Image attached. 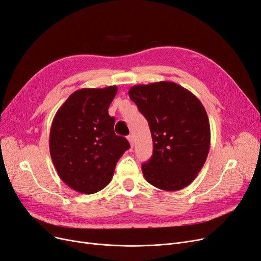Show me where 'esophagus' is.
Listing matches in <instances>:
<instances>
[{
  "instance_id": "obj_1",
  "label": "esophagus",
  "mask_w": 261,
  "mask_h": 261,
  "mask_svg": "<svg viewBox=\"0 0 261 261\" xmlns=\"http://www.w3.org/2000/svg\"><path fill=\"white\" fill-rule=\"evenodd\" d=\"M127 139H128V141H129L131 147H133V146H134V138H133V135H128Z\"/></svg>"
}]
</instances>
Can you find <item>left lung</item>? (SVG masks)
<instances>
[{
    "mask_svg": "<svg viewBox=\"0 0 261 261\" xmlns=\"http://www.w3.org/2000/svg\"><path fill=\"white\" fill-rule=\"evenodd\" d=\"M129 97L149 123L153 152L142 165L145 179L164 191L193 181L207 160L210 124L199 99L174 82L135 85Z\"/></svg>",
    "mask_w": 261,
    "mask_h": 261,
    "instance_id": "8db88e82",
    "label": "left lung"
}]
</instances>
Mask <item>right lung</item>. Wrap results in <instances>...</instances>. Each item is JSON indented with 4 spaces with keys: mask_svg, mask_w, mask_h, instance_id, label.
I'll list each match as a JSON object with an SVG mask.
<instances>
[{
    "mask_svg": "<svg viewBox=\"0 0 261 261\" xmlns=\"http://www.w3.org/2000/svg\"><path fill=\"white\" fill-rule=\"evenodd\" d=\"M117 86L82 88L56 112L50 130V154L60 178L72 190L94 194L106 188L129 142L114 132L109 107Z\"/></svg>",
    "mask_w": 261,
    "mask_h": 261,
    "instance_id": "add662e5",
    "label": "right lung"
}]
</instances>
